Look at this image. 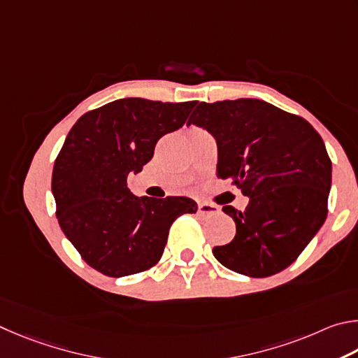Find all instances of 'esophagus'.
<instances>
[{
    "label": "esophagus",
    "instance_id": "obj_1",
    "mask_svg": "<svg viewBox=\"0 0 358 358\" xmlns=\"http://www.w3.org/2000/svg\"><path fill=\"white\" fill-rule=\"evenodd\" d=\"M198 212L203 215H217L220 212V208L208 203H198Z\"/></svg>",
    "mask_w": 358,
    "mask_h": 358
}]
</instances>
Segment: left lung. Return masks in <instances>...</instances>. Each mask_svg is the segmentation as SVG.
<instances>
[{
    "instance_id": "obj_1",
    "label": "left lung",
    "mask_w": 358,
    "mask_h": 358,
    "mask_svg": "<svg viewBox=\"0 0 358 358\" xmlns=\"http://www.w3.org/2000/svg\"><path fill=\"white\" fill-rule=\"evenodd\" d=\"M192 124L215 138L218 178L250 198L245 210L223 206L236 236L212 250L217 261L253 278L291 266L327 217L331 162L321 135L303 117L258 99L201 102Z\"/></svg>"
}]
</instances>
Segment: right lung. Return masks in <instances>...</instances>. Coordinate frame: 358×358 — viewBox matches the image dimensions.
Segmentation results:
<instances>
[{
    "label": "right lung",
    "mask_w": 358,
    "mask_h": 358,
    "mask_svg": "<svg viewBox=\"0 0 358 358\" xmlns=\"http://www.w3.org/2000/svg\"><path fill=\"white\" fill-rule=\"evenodd\" d=\"M196 102L129 97L81 116L55 162L52 192L59 227L87 264L108 277L148 271L168 231L198 204L185 196H135L127 176L152 159L157 141L185 124Z\"/></svg>",
    "instance_id": "1"
}]
</instances>
